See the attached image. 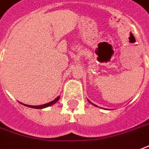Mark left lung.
<instances>
[{"instance_id": "1", "label": "left lung", "mask_w": 149, "mask_h": 149, "mask_svg": "<svg viewBox=\"0 0 149 149\" xmlns=\"http://www.w3.org/2000/svg\"><path fill=\"white\" fill-rule=\"evenodd\" d=\"M89 102H90V103H91V101H89ZM94 105H95V106H96L95 104H94Z\"/></svg>"}]
</instances>
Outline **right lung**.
<instances>
[{"mask_svg":"<svg viewBox=\"0 0 149 149\" xmlns=\"http://www.w3.org/2000/svg\"><path fill=\"white\" fill-rule=\"evenodd\" d=\"M59 100V96L57 97L56 99L53 101H51V102H49L48 104H42V105H39V106H32V105H27V104H24L25 106H27V107H29V108H32V109H44V108H46V107H49L50 105H53L56 102H57L58 100Z\"/></svg>","mask_w":149,"mask_h":149,"instance_id":"right-lung-1","label":"right lung"}]
</instances>
